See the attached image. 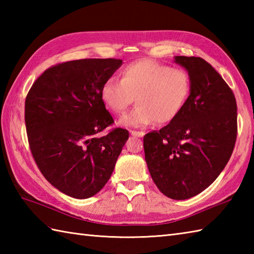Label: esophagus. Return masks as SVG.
I'll return each mask as SVG.
<instances>
[{"instance_id":"34e87169","label":"esophagus","mask_w":254,"mask_h":254,"mask_svg":"<svg viewBox=\"0 0 254 254\" xmlns=\"http://www.w3.org/2000/svg\"><path fill=\"white\" fill-rule=\"evenodd\" d=\"M130 133H131V135H133V136H137V137H143L144 136V132H142V131H133V130H131L130 131Z\"/></svg>"}]
</instances>
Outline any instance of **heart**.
Wrapping results in <instances>:
<instances>
[{
    "mask_svg": "<svg viewBox=\"0 0 254 254\" xmlns=\"http://www.w3.org/2000/svg\"><path fill=\"white\" fill-rule=\"evenodd\" d=\"M120 76V80L108 78L100 96L108 109L116 115L126 111L135 96L136 107L120 120L126 127H142L154 121L164 126L174 121L191 94V77L186 69L150 59L130 63Z\"/></svg>",
    "mask_w": 254,
    "mask_h": 254,
    "instance_id": "heart-1",
    "label": "heart"
}]
</instances>
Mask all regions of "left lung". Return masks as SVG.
Segmentation results:
<instances>
[{
  "instance_id": "8db88e82",
  "label": "left lung",
  "mask_w": 254,
  "mask_h": 254,
  "mask_svg": "<svg viewBox=\"0 0 254 254\" xmlns=\"http://www.w3.org/2000/svg\"><path fill=\"white\" fill-rule=\"evenodd\" d=\"M190 74L191 94L182 111L144 136L145 160L166 196L187 199L204 191L223 171L238 133L237 102L219 73L202 58L176 57Z\"/></svg>"
}]
</instances>
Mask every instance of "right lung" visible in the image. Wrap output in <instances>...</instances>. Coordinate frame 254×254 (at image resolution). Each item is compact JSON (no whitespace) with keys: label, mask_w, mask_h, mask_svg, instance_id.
<instances>
[{"label":"right lung","mask_w":254,"mask_h":254,"mask_svg":"<svg viewBox=\"0 0 254 254\" xmlns=\"http://www.w3.org/2000/svg\"><path fill=\"white\" fill-rule=\"evenodd\" d=\"M120 59H82L49 67L32 84L25 101L30 152L38 168L59 191L75 198L98 193L110 179L128 138L101 99L102 85Z\"/></svg>","instance_id":"add662e5"}]
</instances>
